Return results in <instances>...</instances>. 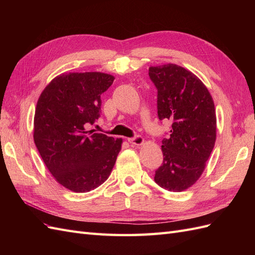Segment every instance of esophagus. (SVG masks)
Listing matches in <instances>:
<instances>
[{
    "mask_svg": "<svg viewBox=\"0 0 255 255\" xmlns=\"http://www.w3.org/2000/svg\"><path fill=\"white\" fill-rule=\"evenodd\" d=\"M128 141L132 145H141L144 142L143 138L141 136H139V135H137V136L132 137V138H128Z\"/></svg>",
    "mask_w": 255,
    "mask_h": 255,
    "instance_id": "1",
    "label": "esophagus"
}]
</instances>
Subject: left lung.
I'll list each match as a JSON object with an SVG mask.
<instances>
[{
	"label": "left lung",
	"instance_id": "obj_1",
	"mask_svg": "<svg viewBox=\"0 0 255 255\" xmlns=\"http://www.w3.org/2000/svg\"><path fill=\"white\" fill-rule=\"evenodd\" d=\"M157 89L159 120L172 122L170 136L161 140L164 160L154 181L180 192L194 185L205 169L216 141L213 98L198 76L174 64L149 68Z\"/></svg>",
	"mask_w": 255,
	"mask_h": 255
}]
</instances>
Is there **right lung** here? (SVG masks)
Listing matches in <instances>:
<instances>
[{
    "mask_svg": "<svg viewBox=\"0 0 255 255\" xmlns=\"http://www.w3.org/2000/svg\"><path fill=\"white\" fill-rule=\"evenodd\" d=\"M114 80L102 72L63 73L38 99L35 144L54 179L71 191L87 192L103 184L121 150L122 138L87 129L100 117L101 95Z\"/></svg>",
    "mask_w": 255,
    "mask_h": 255,
    "instance_id": "1",
    "label": "right lung"
}]
</instances>
